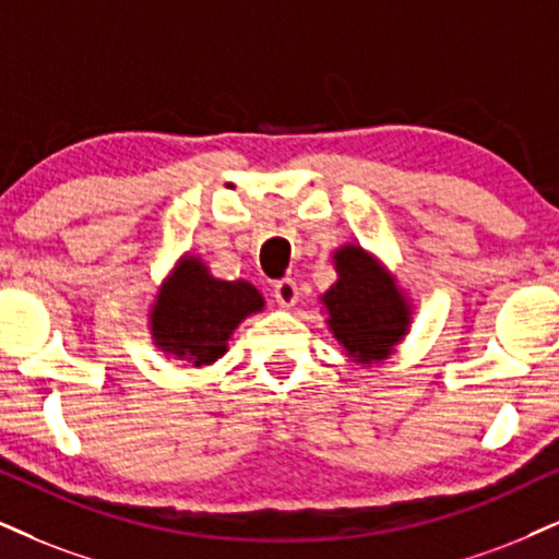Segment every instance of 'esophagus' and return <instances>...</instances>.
<instances>
[{"label":"esophagus","mask_w":559,"mask_h":559,"mask_svg":"<svg viewBox=\"0 0 559 559\" xmlns=\"http://www.w3.org/2000/svg\"><path fill=\"white\" fill-rule=\"evenodd\" d=\"M272 295H274V300H277L282 308H293L295 302H298V298H300L298 282L290 280V277H285V280L274 282V287H272Z\"/></svg>","instance_id":"obj_1"}]
</instances>
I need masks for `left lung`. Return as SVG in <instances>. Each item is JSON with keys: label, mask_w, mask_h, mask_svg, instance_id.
I'll return each instance as SVG.
<instances>
[{"label": "left lung", "mask_w": 559, "mask_h": 559, "mask_svg": "<svg viewBox=\"0 0 559 559\" xmlns=\"http://www.w3.org/2000/svg\"><path fill=\"white\" fill-rule=\"evenodd\" d=\"M334 259L340 280L321 298L329 329L355 362H381L409 329V306L391 274L360 246H344Z\"/></svg>", "instance_id": "1"}]
</instances>
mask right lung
<instances>
[{
	"label": "right lung",
	"instance_id": "1",
	"mask_svg": "<svg viewBox=\"0 0 559 559\" xmlns=\"http://www.w3.org/2000/svg\"><path fill=\"white\" fill-rule=\"evenodd\" d=\"M261 308L264 298L257 287L215 280L202 261L186 257L163 282L150 326L163 353L202 368L225 353L238 323Z\"/></svg>",
	"mask_w": 559,
	"mask_h": 559
}]
</instances>
